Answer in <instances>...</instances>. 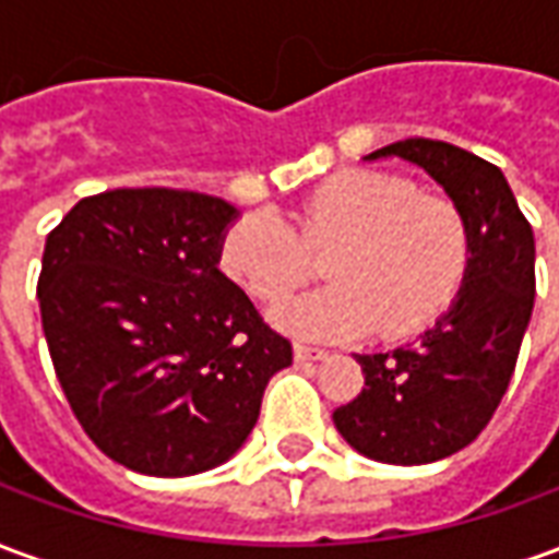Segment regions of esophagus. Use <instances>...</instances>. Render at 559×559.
<instances>
[{
	"label": "esophagus",
	"mask_w": 559,
	"mask_h": 559,
	"mask_svg": "<svg viewBox=\"0 0 559 559\" xmlns=\"http://www.w3.org/2000/svg\"><path fill=\"white\" fill-rule=\"evenodd\" d=\"M329 353L320 350V347H308V344H293V359L296 362H320L326 359Z\"/></svg>",
	"instance_id": "obj_1"
}]
</instances>
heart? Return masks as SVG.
<instances>
[{"label": "heart", "instance_id": "obj_1", "mask_svg": "<svg viewBox=\"0 0 559 559\" xmlns=\"http://www.w3.org/2000/svg\"><path fill=\"white\" fill-rule=\"evenodd\" d=\"M323 290L275 308V323L311 338H356L377 326L401 338L443 314L464 281L467 224L452 203L419 197L380 170L329 176L293 212H251L221 242V266L260 302H278L329 251Z\"/></svg>", "mask_w": 559, "mask_h": 559}]
</instances>
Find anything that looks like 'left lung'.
I'll list each match as a JSON object with an SVG mask.
<instances>
[{
  "instance_id": "obj_1",
  "label": "left lung",
  "mask_w": 559,
  "mask_h": 559,
  "mask_svg": "<svg viewBox=\"0 0 559 559\" xmlns=\"http://www.w3.org/2000/svg\"><path fill=\"white\" fill-rule=\"evenodd\" d=\"M401 158L431 176L467 224L469 257L449 311L419 338L356 356L365 389L332 413L365 457L431 464L469 445L491 421L515 371L536 299V242L500 167L443 140H399L365 160Z\"/></svg>"
}]
</instances>
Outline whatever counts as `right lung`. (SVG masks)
<instances>
[{"instance_id": "1", "label": "right lung", "mask_w": 559, "mask_h": 559, "mask_svg": "<svg viewBox=\"0 0 559 559\" xmlns=\"http://www.w3.org/2000/svg\"><path fill=\"white\" fill-rule=\"evenodd\" d=\"M239 209L176 188L83 197L47 236L38 278L56 377L116 464L176 479L233 457L290 341L218 269Z\"/></svg>"}]
</instances>
